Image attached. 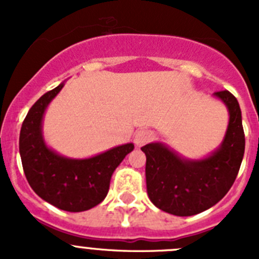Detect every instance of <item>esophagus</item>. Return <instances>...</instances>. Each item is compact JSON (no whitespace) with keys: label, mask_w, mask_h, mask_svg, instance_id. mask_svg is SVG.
Returning <instances> with one entry per match:
<instances>
[{"label":"esophagus","mask_w":259,"mask_h":259,"mask_svg":"<svg viewBox=\"0 0 259 259\" xmlns=\"http://www.w3.org/2000/svg\"><path fill=\"white\" fill-rule=\"evenodd\" d=\"M154 139V134H153L150 130H145V128H141L136 132V136H135V144L137 146H143L145 144L150 143V141Z\"/></svg>","instance_id":"1"}]
</instances>
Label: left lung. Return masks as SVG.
<instances>
[{
	"label": "left lung",
	"mask_w": 259,
	"mask_h": 259,
	"mask_svg": "<svg viewBox=\"0 0 259 259\" xmlns=\"http://www.w3.org/2000/svg\"><path fill=\"white\" fill-rule=\"evenodd\" d=\"M228 110L230 120L219 148L201 159H187L162 143L141 148L146 155V191L158 209L191 217L214 206L227 194L239 174L245 135L241 110L228 91L215 92Z\"/></svg>",
	"instance_id": "8db88e82"
}]
</instances>
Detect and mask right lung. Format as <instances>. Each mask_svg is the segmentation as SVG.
Instances as JSON below:
<instances>
[{"mask_svg": "<svg viewBox=\"0 0 259 259\" xmlns=\"http://www.w3.org/2000/svg\"><path fill=\"white\" fill-rule=\"evenodd\" d=\"M63 85L41 96L29 109L20 130L19 153L24 175L38 197L61 210L79 212L105 200L111 175L135 145H119L83 159L63 157L50 149L42 136V118Z\"/></svg>", "mask_w": 259, "mask_h": 259, "instance_id": "1", "label": "right lung"}]
</instances>
